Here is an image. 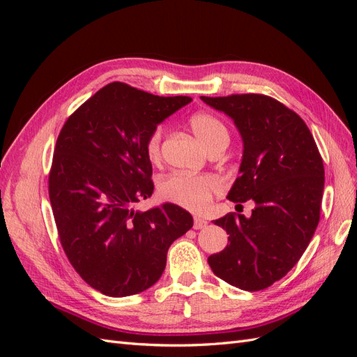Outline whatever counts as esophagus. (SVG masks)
Wrapping results in <instances>:
<instances>
[{"label": "esophagus", "mask_w": 357, "mask_h": 357, "mask_svg": "<svg viewBox=\"0 0 357 357\" xmlns=\"http://www.w3.org/2000/svg\"><path fill=\"white\" fill-rule=\"evenodd\" d=\"M207 220H204V219H201V218H195V220H193V228L195 229H202V228H205V226H207Z\"/></svg>", "instance_id": "34e87169"}]
</instances>
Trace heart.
Listing matches in <instances>:
<instances>
[{"label":"heart","mask_w":357,"mask_h":357,"mask_svg":"<svg viewBox=\"0 0 357 357\" xmlns=\"http://www.w3.org/2000/svg\"><path fill=\"white\" fill-rule=\"evenodd\" d=\"M189 123L193 134L207 150L229 142V132L225 123L211 113L193 114ZM162 135H164L162 128L156 126L146 139V153L152 162L160 159ZM222 189L223 185L218 177L185 174V172H176L159 183L162 198L195 213L207 210L213 197L220 193Z\"/></svg>","instance_id":"obj_1"}]
</instances>
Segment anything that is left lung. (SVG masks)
<instances>
[{
	"instance_id": "obj_1",
	"label": "left lung",
	"mask_w": 357,
	"mask_h": 357,
	"mask_svg": "<svg viewBox=\"0 0 357 357\" xmlns=\"http://www.w3.org/2000/svg\"><path fill=\"white\" fill-rule=\"evenodd\" d=\"M201 100L228 114L243 138L240 177L228 199L256 204L250 218L229 213L214 220L229 245L211 255L208 265L235 287L266 289L296 265L316 232L325 186L321 156L305 122L271 96Z\"/></svg>"
}]
</instances>
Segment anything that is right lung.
Returning a JSON list of instances; mask_svg holds the SVG:
<instances>
[{"label": "right lung", "mask_w": 357, "mask_h": 357, "mask_svg": "<svg viewBox=\"0 0 357 357\" xmlns=\"http://www.w3.org/2000/svg\"><path fill=\"white\" fill-rule=\"evenodd\" d=\"M192 101L113 82L62 126L49 174V198L63 252L91 287L113 298L153 286L169 245L192 226L176 204L135 211L153 193L146 139Z\"/></svg>", "instance_id": "add662e5"}]
</instances>
